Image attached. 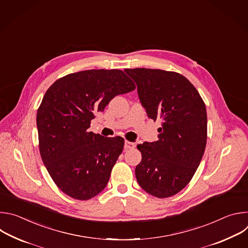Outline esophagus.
Masks as SVG:
<instances>
[{
    "instance_id": "1",
    "label": "esophagus",
    "mask_w": 248,
    "mask_h": 248,
    "mask_svg": "<svg viewBox=\"0 0 248 248\" xmlns=\"http://www.w3.org/2000/svg\"><path fill=\"white\" fill-rule=\"evenodd\" d=\"M135 148V143L133 142H129V141H124V149L128 150V149H133Z\"/></svg>"
}]
</instances>
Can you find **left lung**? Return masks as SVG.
Masks as SVG:
<instances>
[{"label":"left lung","instance_id":"1","mask_svg":"<svg viewBox=\"0 0 248 248\" xmlns=\"http://www.w3.org/2000/svg\"><path fill=\"white\" fill-rule=\"evenodd\" d=\"M136 82L149 118L161 119L159 140L138 144L135 168L141 188L158 198L184 189L194 175L207 142V113L197 89L184 76L152 68H125Z\"/></svg>","mask_w":248,"mask_h":248}]
</instances>
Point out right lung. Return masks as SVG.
Here are the masks:
<instances>
[{
    "mask_svg": "<svg viewBox=\"0 0 248 248\" xmlns=\"http://www.w3.org/2000/svg\"><path fill=\"white\" fill-rule=\"evenodd\" d=\"M134 89L121 69H89L59 78L46 91L36 118L39 151L52 180L69 197L88 200L107 186L124 140L88 127L115 96Z\"/></svg>",
    "mask_w": 248,
    "mask_h": 248,
    "instance_id": "1",
    "label": "right lung"
}]
</instances>
